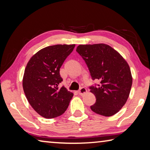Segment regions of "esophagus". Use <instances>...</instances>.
<instances>
[{
  "label": "esophagus",
  "mask_w": 150,
  "mask_h": 150,
  "mask_svg": "<svg viewBox=\"0 0 150 150\" xmlns=\"http://www.w3.org/2000/svg\"><path fill=\"white\" fill-rule=\"evenodd\" d=\"M87 88H86L85 87H81L79 90L78 91V93L79 94V95H84V94H85L86 93H87Z\"/></svg>",
  "instance_id": "1"
}]
</instances>
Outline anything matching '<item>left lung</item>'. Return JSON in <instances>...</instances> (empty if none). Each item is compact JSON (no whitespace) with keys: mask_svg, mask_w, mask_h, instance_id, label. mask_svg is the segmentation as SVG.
Masks as SVG:
<instances>
[{"mask_svg":"<svg viewBox=\"0 0 150 150\" xmlns=\"http://www.w3.org/2000/svg\"><path fill=\"white\" fill-rule=\"evenodd\" d=\"M76 51L85 60L92 79L100 81L99 85L89 87L96 97L91 109L104 116L115 115L125 105L132 85L128 63L105 44L79 45Z\"/></svg>","mask_w":150,"mask_h":150,"instance_id":"1","label":"left lung"}]
</instances>
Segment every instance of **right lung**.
<instances>
[{"label": "right lung", "instance_id": "add662e5", "mask_svg": "<svg viewBox=\"0 0 150 150\" xmlns=\"http://www.w3.org/2000/svg\"><path fill=\"white\" fill-rule=\"evenodd\" d=\"M75 46L55 45L43 48L30 58L24 71L22 85L27 100L34 110L45 118L65 112L73 94L64 86L59 69Z\"/></svg>", "mask_w": 150, "mask_h": 150}]
</instances>
